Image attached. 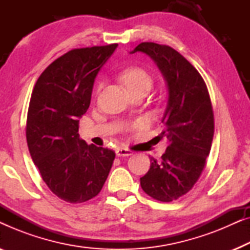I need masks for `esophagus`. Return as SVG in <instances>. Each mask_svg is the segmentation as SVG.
Listing matches in <instances>:
<instances>
[{"label":"esophagus","instance_id":"34e87169","mask_svg":"<svg viewBox=\"0 0 250 250\" xmlns=\"http://www.w3.org/2000/svg\"><path fill=\"white\" fill-rule=\"evenodd\" d=\"M132 155H133V152L129 151V150H127V149H124V148L116 149V156H118V157H128Z\"/></svg>","mask_w":250,"mask_h":250}]
</instances>
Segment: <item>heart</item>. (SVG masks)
<instances>
[{"mask_svg": "<svg viewBox=\"0 0 250 250\" xmlns=\"http://www.w3.org/2000/svg\"><path fill=\"white\" fill-rule=\"evenodd\" d=\"M122 82L125 84V86L128 88L129 92H133L134 90H138L140 87H146L149 88L151 86V77L143 70L142 68L133 67L126 69L124 73L122 74Z\"/></svg>", "mask_w": 250, "mask_h": 250, "instance_id": "heart-1", "label": "heart"}]
</instances>
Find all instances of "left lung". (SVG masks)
Returning a JSON list of instances; mask_svg holds the SVG:
<instances>
[{"label": "left lung", "mask_w": 250, "mask_h": 250, "mask_svg": "<svg viewBox=\"0 0 250 250\" xmlns=\"http://www.w3.org/2000/svg\"><path fill=\"white\" fill-rule=\"evenodd\" d=\"M149 56L166 82L167 105L162 123L168 146L140 179L146 194L159 201L189 192L206 165L214 135V115L206 84L198 70L172 47L145 42L129 53Z\"/></svg>", "instance_id": "obj_1"}]
</instances>
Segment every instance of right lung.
Returning <instances> with one entry per match:
<instances>
[{"mask_svg": "<svg viewBox=\"0 0 250 250\" xmlns=\"http://www.w3.org/2000/svg\"><path fill=\"white\" fill-rule=\"evenodd\" d=\"M118 44L71 50L43 71L29 102L27 145L49 189L80 204L100 192L115 152L86 145L78 122L90 107L94 81Z\"/></svg>", "mask_w": 250, "mask_h": 250, "instance_id": "1", "label": "right lung"}]
</instances>
